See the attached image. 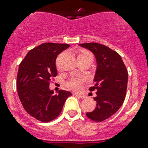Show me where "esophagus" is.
Masks as SVG:
<instances>
[{
	"label": "esophagus",
	"instance_id": "obj_1",
	"mask_svg": "<svg viewBox=\"0 0 148 148\" xmlns=\"http://www.w3.org/2000/svg\"><path fill=\"white\" fill-rule=\"evenodd\" d=\"M74 95H75V96H78V97L81 98V99H85L87 96H86L85 95H84V94H73Z\"/></svg>",
	"mask_w": 148,
	"mask_h": 148
}]
</instances>
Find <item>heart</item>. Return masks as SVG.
I'll return each mask as SVG.
<instances>
[{
  "label": "heart",
  "instance_id": "obj_1",
  "mask_svg": "<svg viewBox=\"0 0 148 148\" xmlns=\"http://www.w3.org/2000/svg\"><path fill=\"white\" fill-rule=\"evenodd\" d=\"M92 56V54L87 51H83L80 54L78 55V56ZM84 82V78L81 76L78 77H73L71 78L70 80L66 82V87L69 89L74 91H78L82 88V84Z\"/></svg>",
  "mask_w": 148,
  "mask_h": 148
}]
</instances>
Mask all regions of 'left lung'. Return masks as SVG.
I'll return each instance as SVG.
<instances>
[{
  "instance_id": "1",
  "label": "left lung",
  "mask_w": 148,
  "mask_h": 148,
  "mask_svg": "<svg viewBox=\"0 0 148 148\" xmlns=\"http://www.w3.org/2000/svg\"><path fill=\"white\" fill-rule=\"evenodd\" d=\"M79 46L94 54L97 69L94 77L93 87L96 90V107L87 116L94 121H102L119 110L126 95L128 73L121 57L116 51L99 43H86Z\"/></svg>"
}]
</instances>
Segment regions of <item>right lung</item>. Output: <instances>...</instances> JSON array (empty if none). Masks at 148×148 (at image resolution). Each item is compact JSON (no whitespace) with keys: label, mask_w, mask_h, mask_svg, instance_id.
Returning <instances> with one entry per match:
<instances>
[{"label":"right lung","mask_w":148,"mask_h":148,"mask_svg":"<svg viewBox=\"0 0 148 148\" xmlns=\"http://www.w3.org/2000/svg\"><path fill=\"white\" fill-rule=\"evenodd\" d=\"M70 47L67 44L44 43L27 53L21 62L17 75V90L23 108L31 116L43 122L57 118L65 101L72 93L59 90L54 94L49 82L57 75V56Z\"/></svg>","instance_id":"1"}]
</instances>
